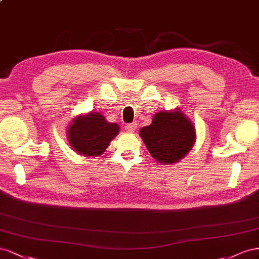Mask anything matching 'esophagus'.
<instances>
[{"mask_svg":"<svg viewBox=\"0 0 259 259\" xmlns=\"http://www.w3.org/2000/svg\"><path fill=\"white\" fill-rule=\"evenodd\" d=\"M124 129H125V131H128V132H135V130L137 129V122L128 123V124L124 127Z\"/></svg>","mask_w":259,"mask_h":259,"instance_id":"obj_1","label":"esophagus"}]
</instances>
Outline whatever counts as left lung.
Wrapping results in <instances>:
<instances>
[{
    "instance_id": "obj_1",
    "label": "left lung",
    "mask_w": 259,
    "mask_h": 259,
    "mask_svg": "<svg viewBox=\"0 0 259 259\" xmlns=\"http://www.w3.org/2000/svg\"><path fill=\"white\" fill-rule=\"evenodd\" d=\"M140 137L159 164H174L191 151L196 134L193 122L181 109H176L155 114L152 123L140 130Z\"/></svg>"
}]
</instances>
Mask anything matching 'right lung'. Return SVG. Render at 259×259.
<instances>
[{"instance_id":"add662e5","label":"right lung","mask_w":259,"mask_h":259,"mask_svg":"<svg viewBox=\"0 0 259 259\" xmlns=\"http://www.w3.org/2000/svg\"><path fill=\"white\" fill-rule=\"evenodd\" d=\"M119 132V125L108 122L98 112L77 116L69 124L67 139L71 147L83 156H99Z\"/></svg>"}]
</instances>
